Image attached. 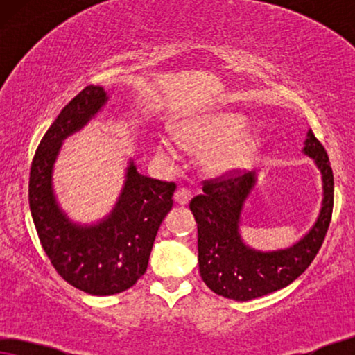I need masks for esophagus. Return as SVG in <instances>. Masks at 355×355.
Instances as JSON below:
<instances>
[{
    "mask_svg": "<svg viewBox=\"0 0 355 355\" xmlns=\"http://www.w3.org/2000/svg\"><path fill=\"white\" fill-rule=\"evenodd\" d=\"M191 198H192V192L186 187L178 189V191L174 192V200H176L178 205H187V203L191 202Z\"/></svg>",
    "mask_w": 355,
    "mask_h": 355,
    "instance_id": "esophagus-1",
    "label": "esophagus"
}]
</instances>
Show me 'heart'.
Here are the masks:
<instances>
[{"instance_id": "b5f03b06", "label": "heart", "mask_w": 355, "mask_h": 355, "mask_svg": "<svg viewBox=\"0 0 355 355\" xmlns=\"http://www.w3.org/2000/svg\"><path fill=\"white\" fill-rule=\"evenodd\" d=\"M242 125L244 119L239 114L221 113L179 129L176 135L184 147L205 153V163L211 171L227 173L244 166L255 150L254 134H237ZM158 155L169 163L178 159L176 148L168 139L158 142Z\"/></svg>"}]
</instances>
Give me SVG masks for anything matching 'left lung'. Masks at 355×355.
<instances>
[{
  "instance_id": "obj_1",
  "label": "left lung",
  "mask_w": 355,
  "mask_h": 355,
  "mask_svg": "<svg viewBox=\"0 0 355 355\" xmlns=\"http://www.w3.org/2000/svg\"><path fill=\"white\" fill-rule=\"evenodd\" d=\"M302 152L322 173L323 200L315 225L291 247L271 252L252 249L239 234L241 213L257 184L255 171L203 182L191 200L198 231V270L208 288L232 300H252L283 289L297 279L322 247L333 213L334 181L327 150L307 132Z\"/></svg>"
}]
</instances>
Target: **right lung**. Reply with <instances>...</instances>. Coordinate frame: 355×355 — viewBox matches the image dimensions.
I'll list each match as a JSON object with an SVG mask.
<instances>
[{"instance_id": "add662e5", "label": "right lung", "mask_w": 355, "mask_h": 355, "mask_svg": "<svg viewBox=\"0 0 355 355\" xmlns=\"http://www.w3.org/2000/svg\"><path fill=\"white\" fill-rule=\"evenodd\" d=\"M108 101L103 87L76 95L38 145L28 179V203L42 247L62 279L92 295L123 293L147 271L158 227L173 208L176 184L140 174L132 159L118 202L96 225H77L58 205L53 166L61 144Z\"/></svg>"}]
</instances>
